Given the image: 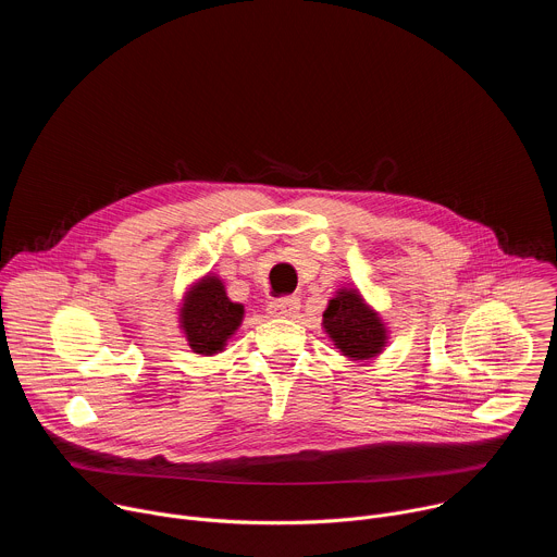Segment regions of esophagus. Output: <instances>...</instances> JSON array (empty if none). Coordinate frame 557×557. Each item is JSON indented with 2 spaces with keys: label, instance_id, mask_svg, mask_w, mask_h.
<instances>
[{
  "label": "esophagus",
  "instance_id": "34e87169",
  "mask_svg": "<svg viewBox=\"0 0 557 557\" xmlns=\"http://www.w3.org/2000/svg\"><path fill=\"white\" fill-rule=\"evenodd\" d=\"M299 310V297H282L269 304V312L273 317H295Z\"/></svg>",
  "mask_w": 557,
  "mask_h": 557
}]
</instances>
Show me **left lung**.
Returning a JSON list of instances; mask_svg holds the SVG:
<instances>
[{"mask_svg": "<svg viewBox=\"0 0 557 557\" xmlns=\"http://www.w3.org/2000/svg\"><path fill=\"white\" fill-rule=\"evenodd\" d=\"M324 329L335 346L355 361L372 359L385 346L381 317L363 304L355 288H342L339 295L331 299L324 312Z\"/></svg>", "mask_w": 557, "mask_h": 557, "instance_id": "obj_1", "label": "left lung"}]
</instances>
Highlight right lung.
Wrapping results in <instances>:
<instances>
[{
    "label": "right lung",
    "instance_id": "add662e5",
    "mask_svg": "<svg viewBox=\"0 0 557 557\" xmlns=\"http://www.w3.org/2000/svg\"><path fill=\"white\" fill-rule=\"evenodd\" d=\"M243 317L245 306L231 301L222 282L207 275L189 290L181 312V324L194 352L215 355L240 326Z\"/></svg>",
    "mask_w": 557,
    "mask_h": 557
}]
</instances>
